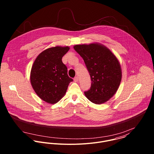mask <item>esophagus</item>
<instances>
[{
    "instance_id": "34e87169",
    "label": "esophagus",
    "mask_w": 154,
    "mask_h": 154,
    "mask_svg": "<svg viewBox=\"0 0 154 154\" xmlns=\"http://www.w3.org/2000/svg\"><path fill=\"white\" fill-rule=\"evenodd\" d=\"M73 80H74V81H75V82H78V76L75 77V78H74V79H73Z\"/></svg>"
}]
</instances>
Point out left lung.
Here are the masks:
<instances>
[{"mask_svg": "<svg viewBox=\"0 0 154 154\" xmlns=\"http://www.w3.org/2000/svg\"><path fill=\"white\" fill-rule=\"evenodd\" d=\"M75 50L83 58L91 79L86 97L96 104L104 103L116 94L121 82L122 72L120 62L109 48L94 43L77 44Z\"/></svg>", "mask_w": 154, "mask_h": 154, "instance_id": "1", "label": "left lung"}]
</instances>
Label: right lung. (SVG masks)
Here are the masks:
<instances>
[{
	"mask_svg": "<svg viewBox=\"0 0 154 154\" xmlns=\"http://www.w3.org/2000/svg\"><path fill=\"white\" fill-rule=\"evenodd\" d=\"M69 46H56L42 51L35 59L31 70V84L37 95L45 102L55 104L65 95L73 79L67 75L62 57Z\"/></svg>",
	"mask_w": 154,
	"mask_h": 154,
	"instance_id": "1",
	"label": "right lung"
}]
</instances>
